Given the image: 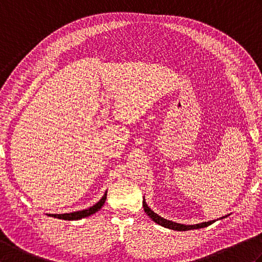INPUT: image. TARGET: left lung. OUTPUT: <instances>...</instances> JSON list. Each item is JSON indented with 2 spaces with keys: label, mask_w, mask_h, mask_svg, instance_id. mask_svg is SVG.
I'll use <instances>...</instances> for the list:
<instances>
[{
  "label": "left lung",
  "mask_w": 262,
  "mask_h": 262,
  "mask_svg": "<svg viewBox=\"0 0 262 262\" xmlns=\"http://www.w3.org/2000/svg\"><path fill=\"white\" fill-rule=\"evenodd\" d=\"M143 207L145 213L148 215V217L155 222V223L159 225H162L166 229H171V230H176V231H189V230H194V229H202V227H206L210 225L211 223H214L215 221H210V222H205V223H200V224H196V225H185V224H179V223H174V222L168 221L165 219H162V217L159 216L158 214H155L154 211L147 207V205L145 203V200H143ZM223 219V217H222Z\"/></svg>",
  "instance_id": "obj_1"
}]
</instances>
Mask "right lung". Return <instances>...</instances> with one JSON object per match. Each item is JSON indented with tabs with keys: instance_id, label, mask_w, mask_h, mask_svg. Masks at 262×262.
<instances>
[{
	"instance_id": "obj_1",
	"label": "right lung",
	"mask_w": 262,
	"mask_h": 262,
	"mask_svg": "<svg viewBox=\"0 0 262 262\" xmlns=\"http://www.w3.org/2000/svg\"><path fill=\"white\" fill-rule=\"evenodd\" d=\"M105 199H107V192H104L103 197L100 199L96 205H93L90 208L79 210V211H73V213H69V214H49V216L56 217V219H60V220H66V221L81 220V219H83V217H88V216H90V215L96 213V211H98L103 206Z\"/></svg>"
}]
</instances>
